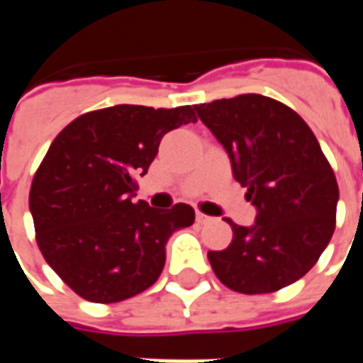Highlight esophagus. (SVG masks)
I'll return each instance as SVG.
<instances>
[{
  "label": "esophagus",
  "mask_w": 363,
  "mask_h": 363,
  "mask_svg": "<svg viewBox=\"0 0 363 363\" xmlns=\"http://www.w3.org/2000/svg\"><path fill=\"white\" fill-rule=\"evenodd\" d=\"M196 221L200 223V225H204V223H210L212 221V218H208V216H204V213H196Z\"/></svg>",
  "instance_id": "34e87169"
}]
</instances>
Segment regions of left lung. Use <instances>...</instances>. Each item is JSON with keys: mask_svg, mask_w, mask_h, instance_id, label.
<instances>
[{"mask_svg": "<svg viewBox=\"0 0 363 363\" xmlns=\"http://www.w3.org/2000/svg\"><path fill=\"white\" fill-rule=\"evenodd\" d=\"M225 147L235 181L257 208L252 228L228 223L212 270L239 294H272L309 272L336 225L338 184L305 120L276 99L247 93L194 106Z\"/></svg>", "mask_w": 363, "mask_h": 363, "instance_id": "8db88e82", "label": "left lung"}]
</instances>
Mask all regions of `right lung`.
<instances>
[{
	"label": "right lung",
	"instance_id": "add662e5",
	"mask_svg": "<svg viewBox=\"0 0 363 363\" xmlns=\"http://www.w3.org/2000/svg\"><path fill=\"white\" fill-rule=\"evenodd\" d=\"M196 122L192 106L116 104L85 112L60 132L36 169L28 208L52 270L93 303H116L153 286L165 245L194 223L189 204L132 202L161 138Z\"/></svg>",
	"mask_w": 363,
	"mask_h": 363
}]
</instances>
